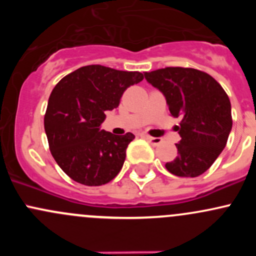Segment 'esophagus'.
<instances>
[{"instance_id":"1","label":"esophagus","mask_w":256,"mask_h":256,"mask_svg":"<svg viewBox=\"0 0 256 256\" xmlns=\"http://www.w3.org/2000/svg\"><path fill=\"white\" fill-rule=\"evenodd\" d=\"M144 138H146L148 142H151L152 144H154V146H158V144L162 142V138H152V136L144 135Z\"/></svg>"}]
</instances>
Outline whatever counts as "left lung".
I'll use <instances>...</instances> for the list:
<instances>
[{"label": "left lung", "mask_w": 256, "mask_h": 256, "mask_svg": "<svg viewBox=\"0 0 256 256\" xmlns=\"http://www.w3.org/2000/svg\"><path fill=\"white\" fill-rule=\"evenodd\" d=\"M144 76L164 92L171 116L180 118L177 157L167 162V171L178 177L200 176L228 141L233 125L228 95L213 76L194 68L167 66Z\"/></svg>", "instance_id": "8db88e82"}]
</instances>
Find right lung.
<instances>
[{
    "mask_svg": "<svg viewBox=\"0 0 256 256\" xmlns=\"http://www.w3.org/2000/svg\"><path fill=\"white\" fill-rule=\"evenodd\" d=\"M142 79L140 72L92 64L76 69L54 86L44 130L52 156L72 180L102 186L118 176L135 136L114 135L99 126L105 112L118 106L124 92Z\"/></svg>",
    "mask_w": 256,
    "mask_h": 256,
    "instance_id": "obj_1",
    "label": "right lung"
}]
</instances>
